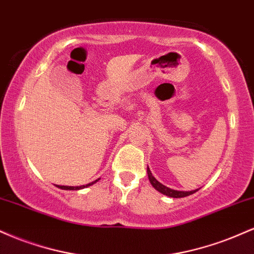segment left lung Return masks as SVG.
<instances>
[{
  "label": "left lung",
  "instance_id": "obj_1",
  "mask_svg": "<svg viewBox=\"0 0 254 254\" xmlns=\"http://www.w3.org/2000/svg\"><path fill=\"white\" fill-rule=\"evenodd\" d=\"M147 173H148V178H149V182L151 185H153V188L157 190L159 192H161V193L166 194V196L168 197H172V198H182V197H186V196H190V194L194 193V192H197L198 190H193V191H178V190H172V189L167 188V186L162 185L161 183L157 182L155 178L153 177V174H151V172L149 170V167H147Z\"/></svg>",
  "mask_w": 254,
  "mask_h": 254
}]
</instances>
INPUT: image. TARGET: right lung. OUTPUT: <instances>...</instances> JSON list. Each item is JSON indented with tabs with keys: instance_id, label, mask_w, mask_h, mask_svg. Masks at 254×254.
Returning a JSON list of instances; mask_svg holds the SVG:
<instances>
[{
	"instance_id": "add662e5",
	"label": "right lung",
	"mask_w": 254,
	"mask_h": 254,
	"mask_svg": "<svg viewBox=\"0 0 254 254\" xmlns=\"http://www.w3.org/2000/svg\"><path fill=\"white\" fill-rule=\"evenodd\" d=\"M98 180H99V179H98ZM98 180H95V182H93V183H89V184H87V185H82V186H61V185H57V188L62 189V190H81V189L88 188V186L93 185V184H95V183H97Z\"/></svg>"
}]
</instances>
